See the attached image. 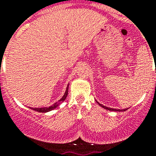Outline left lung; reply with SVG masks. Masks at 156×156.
Masks as SVG:
<instances>
[{
    "instance_id": "obj_1",
    "label": "left lung",
    "mask_w": 156,
    "mask_h": 156,
    "mask_svg": "<svg viewBox=\"0 0 156 156\" xmlns=\"http://www.w3.org/2000/svg\"><path fill=\"white\" fill-rule=\"evenodd\" d=\"M97 104L99 105L100 106H101L102 108H104L105 110H110V111H125V110H128V109H124V110H118V109H113V108H110V107H106V106H105V105H103L100 104L99 102H97Z\"/></svg>"
}]
</instances>
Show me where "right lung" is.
<instances>
[{
	"mask_svg": "<svg viewBox=\"0 0 156 156\" xmlns=\"http://www.w3.org/2000/svg\"><path fill=\"white\" fill-rule=\"evenodd\" d=\"M68 90H69V84H68L67 87H66V90H65V94H64V96L62 97V98H61L60 100H59L57 102H55L54 105H51V106L41 107V108H31V107H29V108H30L31 110H35V111H37V112H40V113H46V112H49V111H51V110H53L54 109H55L56 107L59 106V105L61 104V103H62L65 99H66V97H67L68 96Z\"/></svg>",
	"mask_w": 156,
	"mask_h": 156,
	"instance_id": "obj_1",
	"label": "right lung"
}]
</instances>
